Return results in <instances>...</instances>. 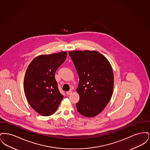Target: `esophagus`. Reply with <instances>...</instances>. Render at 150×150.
<instances>
[{"label":"esophagus","mask_w":150,"mask_h":150,"mask_svg":"<svg viewBox=\"0 0 150 150\" xmlns=\"http://www.w3.org/2000/svg\"><path fill=\"white\" fill-rule=\"evenodd\" d=\"M71 93V91H68V92H66V94H67V96H69V95H70Z\"/></svg>","instance_id":"esophagus-1"}]
</instances>
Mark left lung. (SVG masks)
I'll return each instance as SVG.
<instances>
[{
	"mask_svg": "<svg viewBox=\"0 0 150 150\" xmlns=\"http://www.w3.org/2000/svg\"><path fill=\"white\" fill-rule=\"evenodd\" d=\"M69 54L79 76L77 110L85 117H93L105 109L112 97L114 84L112 66L96 50H74Z\"/></svg>",
	"mask_w": 150,
	"mask_h": 150,
	"instance_id": "8db88e82",
	"label": "left lung"
}]
</instances>
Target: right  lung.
I'll use <instances>...</instances> for the list:
<instances>
[{"instance_id": "add662e5", "label": "right lung", "mask_w": 150, "mask_h": 150, "mask_svg": "<svg viewBox=\"0 0 150 150\" xmlns=\"http://www.w3.org/2000/svg\"><path fill=\"white\" fill-rule=\"evenodd\" d=\"M67 57V52L42 54L34 58L25 72L23 88L30 105L36 112L48 116L57 110L64 96L54 74Z\"/></svg>"}]
</instances>
